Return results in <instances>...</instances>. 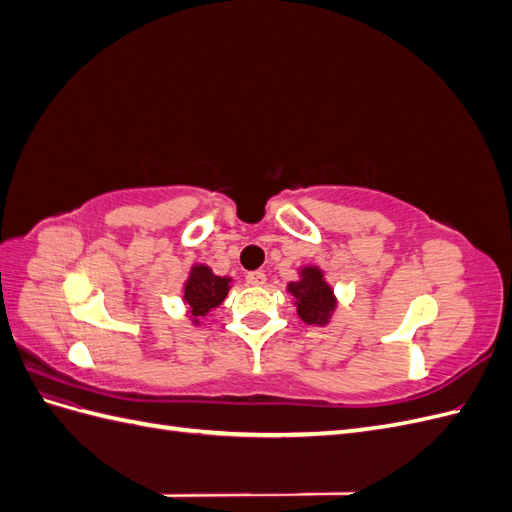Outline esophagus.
Segmentation results:
<instances>
[{
  "instance_id": "esophagus-1",
  "label": "esophagus",
  "mask_w": 512,
  "mask_h": 512,
  "mask_svg": "<svg viewBox=\"0 0 512 512\" xmlns=\"http://www.w3.org/2000/svg\"><path fill=\"white\" fill-rule=\"evenodd\" d=\"M245 282L250 284V286H265L267 284V275L262 273V271H252V273L245 275Z\"/></svg>"
}]
</instances>
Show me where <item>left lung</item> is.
<instances>
[{"label":"left lung","mask_w":512,"mask_h":512,"mask_svg":"<svg viewBox=\"0 0 512 512\" xmlns=\"http://www.w3.org/2000/svg\"><path fill=\"white\" fill-rule=\"evenodd\" d=\"M288 292L292 294L294 305H297V314L303 322L318 324V327L329 324L337 307V299L333 288L324 280L322 269L314 265L303 267L299 280L288 284Z\"/></svg>","instance_id":"obj_1"}]
</instances>
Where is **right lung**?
<instances>
[{"instance_id": "right-lung-1", "label": "right lung", "mask_w": 512, "mask_h": 512, "mask_svg": "<svg viewBox=\"0 0 512 512\" xmlns=\"http://www.w3.org/2000/svg\"><path fill=\"white\" fill-rule=\"evenodd\" d=\"M230 277L215 275L207 265H194L183 284V303L194 324H200L211 309L218 307L230 290Z\"/></svg>"}]
</instances>
